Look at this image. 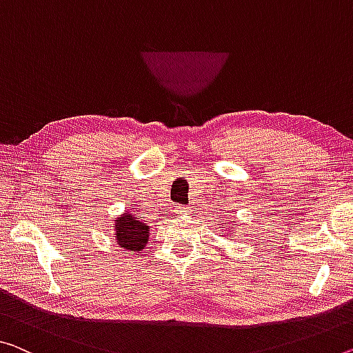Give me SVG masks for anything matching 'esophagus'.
Segmentation results:
<instances>
[{
  "instance_id": "esophagus-1",
  "label": "esophagus",
  "mask_w": 353,
  "mask_h": 353,
  "mask_svg": "<svg viewBox=\"0 0 353 353\" xmlns=\"http://www.w3.org/2000/svg\"><path fill=\"white\" fill-rule=\"evenodd\" d=\"M186 211H188V207H180V205H178V207L175 208L176 214H186Z\"/></svg>"
}]
</instances>
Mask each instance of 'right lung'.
Returning a JSON list of instances; mask_svg holds the SVG:
<instances>
[{
  "label": "right lung",
  "instance_id": "add662e5",
  "mask_svg": "<svg viewBox=\"0 0 353 353\" xmlns=\"http://www.w3.org/2000/svg\"><path fill=\"white\" fill-rule=\"evenodd\" d=\"M140 216L129 214L120 216L115 221V232L118 245L128 249V251H142L148 241L150 225L139 221Z\"/></svg>",
  "mask_w": 353,
  "mask_h": 353
}]
</instances>
